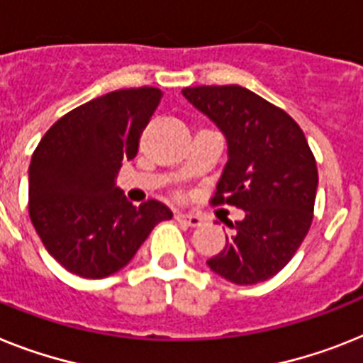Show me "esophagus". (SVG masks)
Instances as JSON below:
<instances>
[{
  "label": "esophagus",
  "mask_w": 363,
  "mask_h": 363,
  "mask_svg": "<svg viewBox=\"0 0 363 363\" xmlns=\"http://www.w3.org/2000/svg\"><path fill=\"white\" fill-rule=\"evenodd\" d=\"M175 219L179 221V223H184L188 225V227H199L201 223H203V219H201V216L197 214H175Z\"/></svg>",
  "instance_id": "obj_1"
}]
</instances>
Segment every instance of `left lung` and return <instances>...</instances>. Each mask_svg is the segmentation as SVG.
<instances>
[{
    "instance_id": "1",
    "label": "left lung",
    "mask_w": 363,
    "mask_h": 363,
    "mask_svg": "<svg viewBox=\"0 0 363 363\" xmlns=\"http://www.w3.org/2000/svg\"><path fill=\"white\" fill-rule=\"evenodd\" d=\"M182 96L227 138L228 160L210 203L245 210L223 251L206 264L240 286L271 279L297 252L313 219L318 166L303 129L238 84L184 88Z\"/></svg>"
}]
</instances>
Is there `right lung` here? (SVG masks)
Masks as SVG:
<instances>
[{
    "label": "right lung",
    "mask_w": 363,
    "mask_h": 363,
    "mask_svg": "<svg viewBox=\"0 0 363 363\" xmlns=\"http://www.w3.org/2000/svg\"><path fill=\"white\" fill-rule=\"evenodd\" d=\"M162 92L123 88L64 114L36 145L29 166V218L51 257L69 273L103 279L135 257L172 210L140 206L114 184L121 162L138 153L142 130Z\"/></svg>",
    "instance_id": "obj_1"
}]
</instances>
